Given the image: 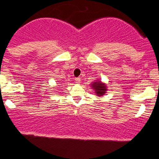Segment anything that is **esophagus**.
<instances>
[{
    "label": "esophagus",
    "instance_id": "1",
    "mask_svg": "<svg viewBox=\"0 0 159 159\" xmlns=\"http://www.w3.org/2000/svg\"><path fill=\"white\" fill-rule=\"evenodd\" d=\"M75 82H76V83H80V82H81V79H80V78H75Z\"/></svg>",
    "mask_w": 159,
    "mask_h": 159
}]
</instances>
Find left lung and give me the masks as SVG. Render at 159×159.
Wrapping results in <instances>:
<instances>
[{
  "label": "left lung",
  "mask_w": 159,
  "mask_h": 159,
  "mask_svg": "<svg viewBox=\"0 0 159 159\" xmlns=\"http://www.w3.org/2000/svg\"><path fill=\"white\" fill-rule=\"evenodd\" d=\"M92 86L93 88L95 89L96 93H97L98 96H102L105 93V91H106V86H105L104 84H103V83L100 82V81H98V82L96 81V82H94Z\"/></svg>",
  "instance_id": "8db88e82"
}]
</instances>
